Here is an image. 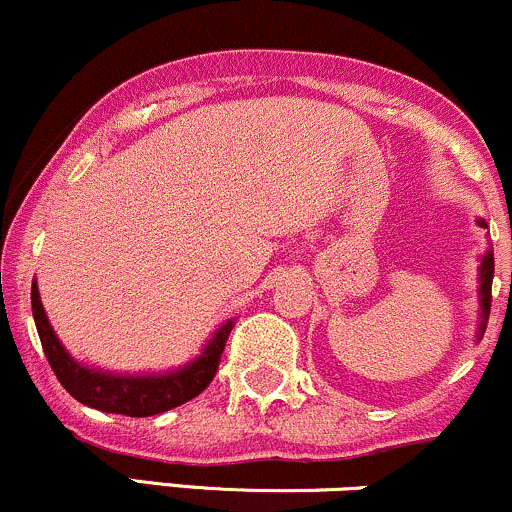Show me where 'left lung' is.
I'll list each match as a JSON object with an SVG mask.
<instances>
[{"label":"left lung","instance_id":"8db88e82","mask_svg":"<svg viewBox=\"0 0 512 512\" xmlns=\"http://www.w3.org/2000/svg\"><path fill=\"white\" fill-rule=\"evenodd\" d=\"M481 228H486V221L479 219L477 221ZM491 281H493V250H486L481 255V264H479V327H477V339L484 337L486 330V320H489L491 313Z\"/></svg>","mask_w":512,"mask_h":512}]
</instances>
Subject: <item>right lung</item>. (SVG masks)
I'll list each match as a JSON object with an SVG mask.
<instances>
[{
	"instance_id": "1",
	"label": "right lung",
	"mask_w": 512,
	"mask_h": 512,
	"mask_svg": "<svg viewBox=\"0 0 512 512\" xmlns=\"http://www.w3.org/2000/svg\"><path fill=\"white\" fill-rule=\"evenodd\" d=\"M31 305L40 344H43L50 368L55 370L64 390L86 407L105 411V414L125 416L163 414V411L180 407L202 390H207V385L219 370L228 334L236 325V317L223 322L219 330L211 334L199 356L175 370H166V373H110V370L86 366L69 354L67 346L52 330L35 279L31 286Z\"/></svg>"
}]
</instances>
